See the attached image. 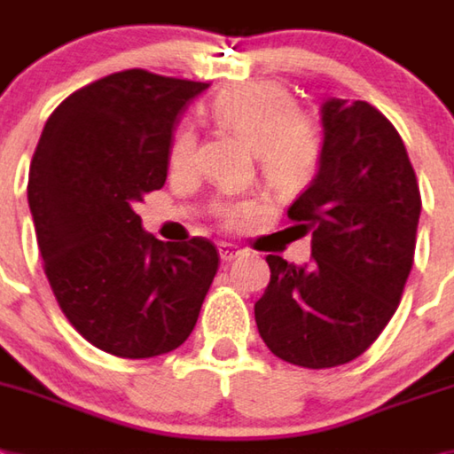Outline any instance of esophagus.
<instances>
[{"mask_svg":"<svg viewBox=\"0 0 454 454\" xmlns=\"http://www.w3.org/2000/svg\"><path fill=\"white\" fill-rule=\"evenodd\" d=\"M219 255H222L223 262H232V260L242 255V251H239L238 247H235V244L222 242V244H219Z\"/></svg>","mask_w":454,"mask_h":454,"instance_id":"obj_1","label":"esophagus"}]
</instances>
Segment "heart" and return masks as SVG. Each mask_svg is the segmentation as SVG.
Returning <instances> with one entry per match:
<instances>
[{
    "instance_id": "b5f03b06",
    "label": "heart",
    "mask_w": 454,
    "mask_h": 454,
    "mask_svg": "<svg viewBox=\"0 0 454 454\" xmlns=\"http://www.w3.org/2000/svg\"><path fill=\"white\" fill-rule=\"evenodd\" d=\"M212 118L254 148L260 173L271 187L294 192L309 184L322 160L317 123L297 112V100L274 82L232 86L212 100ZM196 160V132L180 125L168 148V167L187 171ZM258 210V200H239L222 207L228 226H242Z\"/></svg>"
}]
</instances>
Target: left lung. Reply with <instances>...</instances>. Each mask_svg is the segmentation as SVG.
I'll return each mask as SVG.
<instances>
[{
    "instance_id": "8db88e82",
    "label": "left lung",
    "mask_w": 454,
    "mask_h": 454,
    "mask_svg": "<svg viewBox=\"0 0 454 454\" xmlns=\"http://www.w3.org/2000/svg\"><path fill=\"white\" fill-rule=\"evenodd\" d=\"M322 160L290 222L310 232L309 265L267 255L271 276L255 301L270 352L322 370L368 349L402 299L416 251L420 189L393 123L364 100L322 105Z\"/></svg>"
}]
</instances>
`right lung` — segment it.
<instances>
[{
	"label": "right lung",
	"instance_id": "obj_1",
	"mask_svg": "<svg viewBox=\"0 0 454 454\" xmlns=\"http://www.w3.org/2000/svg\"><path fill=\"white\" fill-rule=\"evenodd\" d=\"M205 89L141 68L107 74L54 109L31 160L27 199L47 281L70 325L114 356L183 345L219 270L210 239L164 244L134 212L167 183L173 129Z\"/></svg>",
	"mask_w": 454,
	"mask_h": 454
}]
</instances>
